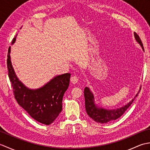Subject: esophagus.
Wrapping results in <instances>:
<instances>
[{
	"label": "esophagus",
	"instance_id": "obj_1",
	"mask_svg": "<svg viewBox=\"0 0 150 150\" xmlns=\"http://www.w3.org/2000/svg\"><path fill=\"white\" fill-rule=\"evenodd\" d=\"M78 81H79V77H77V76L75 75V76H73V77H71V83L76 84V83H77Z\"/></svg>",
	"mask_w": 150,
	"mask_h": 150
}]
</instances>
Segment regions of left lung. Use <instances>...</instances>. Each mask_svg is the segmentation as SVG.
<instances>
[{
    "mask_svg": "<svg viewBox=\"0 0 150 150\" xmlns=\"http://www.w3.org/2000/svg\"><path fill=\"white\" fill-rule=\"evenodd\" d=\"M134 35L136 40L141 44L143 50L144 51L142 42L139 36L135 32L134 33ZM84 94L85 98V108L87 114L92 119L96 121L97 122L100 124L110 122H111V121L119 119V117H120L124 113L126 110L131 106L135 98L137 96V95H136V96L134 97V98H133L132 101H130L128 104H127L123 107L117 108V109L115 110H107L101 108H98L97 107L96 105H95L93 95L88 87H86L84 88Z\"/></svg>",
    "mask_w": 150,
    "mask_h": 150,
    "instance_id": "left-lung-1",
    "label": "left lung"
}]
</instances>
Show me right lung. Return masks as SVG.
Returning a JSON list of instances; mask_svg holds the SVG:
<instances>
[{"label":"right lung","mask_w":150,"mask_h":150,"mask_svg":"<svg viewBox=\"0 0 150 150\" xmlns=\"http://www.w3.org/2000/svg\"><path fill=\"white\" fill-rule=\"evenodd\" d=\"M15 37L13 39V44ZM10 47L8 48L7 67L8 76L13 91L18 104L38 122L49 125L59 116L62 111V98L68 88L69 73L58 75L43 87L30 90L18 81L10 60Z\"/></svg>","instance_id":"obj_1"}]
</instances>
